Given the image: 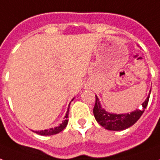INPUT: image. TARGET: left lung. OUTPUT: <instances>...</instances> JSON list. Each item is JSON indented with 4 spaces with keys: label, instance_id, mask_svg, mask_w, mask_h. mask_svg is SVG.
<instances>
[{
    "label": "left lung",
    "instance_id": "1",
    "mask_svg": "<svg viewBox=\"0 0 160 160\" xmlns=\"http://www.w3.org/2000/svg\"><path fill=\"white\" fill-rule=\"evenodd\" d=\"M149 95L147 97V99L145 100V102L142 104V109L136 110L132 112L128 113V114H113V113L107 112L104 109L102 108L99 99L96 96V103L93 108L95 118L101 126L107 130H112V131L124 130L129 127L132 126L142 115L144 109L147 107V105L148 103Z\"/></svg>",
    "mask_w": 160,
    "mask_h": 160
}]
</instances>
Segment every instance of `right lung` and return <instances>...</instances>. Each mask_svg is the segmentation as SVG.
I'll return each mask as SVG.
<instances>
[{
  "label": "right lung",
  "instance_id": "right-lung-1",
  "mask_svg": "<svg viewBox=\"0 0 160 160\" xmlns=\"http://www.w3.org/2000/svg\"><path fill=\"white\" fill-rule=\"evenodd\" d=\"M68 118H69V109H68V111H67L66 116H65V118H64L65 120H64L58 127H56V128H53L47 129V130L34 131V132H35L36 133L39 134V135H43V136H49V135H54V134L58 133V132H60L61 131H63V130L66 128L67 124H68V119H67Z\"/></svg>",
  "mask_w": 160,
  "mask_h": 160
}]
</instances>
